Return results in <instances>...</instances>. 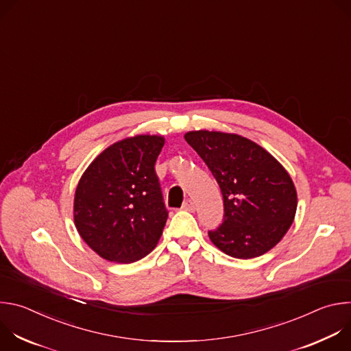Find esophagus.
Segmentation results:
<instances>
[{"mask_svg":"<svg viewBox=\"0 0 351 351\" xmlns=\"http://www.w3.org/2000/svg\"><path fill=\"white\" fill-rule=\"evenodd\" d=\"M182 208H183L184 211H189V213H194V210H195V204H194V202H193V199L187 198V199H186V202L183 203Z\"/></svg>","mask_w":351,"mask_h":351,"instance_id":"1","label":"esophagus"}]
</instances>
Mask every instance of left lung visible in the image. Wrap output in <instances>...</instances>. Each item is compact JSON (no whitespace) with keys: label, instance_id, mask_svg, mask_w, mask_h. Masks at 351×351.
Here are the masks:
<instances>
[{"label":"left lung","instance_id":"8db88e82","mask_svg":"<svg viewBox=\"0 0 351 351\" xmlns=\"http://www.w3.org/2000/svg\"><path fill=\"white\" fill-rule=\"evenodd\" d=\"M184 140L207 164L223 195L225 218L208 232L211 241L240 260L269 252L291 226L297 210V191L283 165L236 133L193 130Z\"/></svg>","mask_w":351,"mask_h":351}]
</instances>
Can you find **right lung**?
Here are the masks:
<instances>
[{
    "mask_svg": "<svg viewBox=\"0 0 351 351\" xmlns=\"http://www.w3.org/2000/svg\"><path fill=\"white\" fill-rule=\"evenodd\" d=\"M164 136L136 134L99 153L83 172L73 199L75 226L99 257L130 264L152 253L167 218L156 161Z\"/></svg>",
    "mask_w": 351,
    "mask_h": 351,
    "instance_id": "add662e5",
    "label": "right lung"
}]
</instances>
